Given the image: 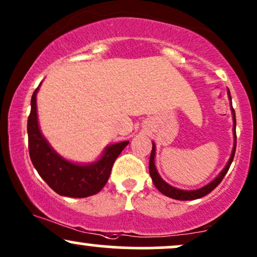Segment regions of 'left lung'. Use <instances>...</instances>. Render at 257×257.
I'll return each mask as SVG.
<instances>
[{
    "label": "left lung",
    "mask_w": 257,
    "mask_h": 257,
    "mask_svg": "<svg viewBox=\"0 0 257 257\" xmlns=\"http://www.w3.org/2000/svg\"><path fill=\"white\" fill-rule=\"evenodd\" d=\"M228 98L232 101L231 95H229V90H228ZM231 110H232V114H233V122H234V124H233V134H234V145H233L231 157H229L228 162H227V164H226V167L222 169V172H221L219 175H217L216 178H215L213 181L210 182V184H208V185L204 186V187H202V188H198V190H193V191L179 190V188L173 187V186H170L169 184H167V182L164 181V180L162 179L161 176H159V174H158L157 169H156V166H155L156 145L152 143V151H151V156H150L149 170H150V175H151V179H152V181H153V185H155L156 187H157V190L159 191V192L163 193L164 196L170 197V198H173V199H178V200H193V199L202 198V197H204L208 193H210L211 191H213L214 188L216 187V186L219 185L221 181H222V179L225 178V175L227 174V172H228L229 167H231L233 158H234L235 145H237V135H235V113H234V110H233V107H232V104H231Z\"/></svg>",
    "instance_id": "left-lung-1"
}]
</instances>
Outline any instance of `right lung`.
<instances>
[{
	"label": "right lung",
	"mask_w": 257,
	"mask_h": 257,
	"mask_svg": "<svg viewBox=\"0 0 257 257\" xmlns=\"http://www.w3.org/2000/svg\"><path fill=\"white\" fill-rule=\"evenodd\" d=\"M31 98V112L28 118L29 153L34 167L47 185L58 194L73 198H85L100 192L107 182L112 166L129 141L107 146L102 156L90 164H76L59 156L43 137L38 126L36 95Z\"/></svg>",
	"instance_id": "right-lung-1"
}]
</instances>
